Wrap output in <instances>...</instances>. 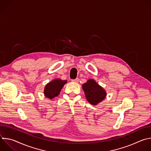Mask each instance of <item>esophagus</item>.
I'll list each match as a JSON object with an SVG mask.
<instances>
[{
    "instance_id": "34e87169",
    "label": "esophagus",
    "mask_w": 151,
    "mask_h": 151,
    "mask_svg": "<svg viewBox=\"0 0 151 151\" xmlns=\"http://www.w3.org/2000/svg\"><path fill=\"white\" fill-rule=\"evenodd\" d=\"M72 81L73 82H79V79L78 78H76L75 79H72Z\"/></svg>"
}]
</instances>
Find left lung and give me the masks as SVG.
<instances>
[{
	"label": "left lung",
	"mask_w": 151,
	"mask_h": 151,
	"mask_svg": "<svg viewBox=\"0 0 151 151\" xmlns=\"http://www.w3.org/2000/svg\"><path fill=\"white\" fill-rule=\"evenodd\" d=\"M86 99L93 105H97L103 101L106 96V91L94 79H90L82 85Z\"/></svg>",
	"instance_id": "obj_1"
}]
</instances>
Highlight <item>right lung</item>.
<instances>
[{"instance_id":"1","label":"right lung","mask_w":151,"mask_h":151,"mask_svg":"<svg viewBox=\"0 0 151 151\" xmlns=\"http://www.w3.org/2000/svg\"><path fill=\"white\" fill-rule=\"evenodd\" d=\"M67 81H63L60 79H55L48 83L45 87L44 95L48 99H52L60 94L62 88Z\"/></svg>"}]
</instances>
